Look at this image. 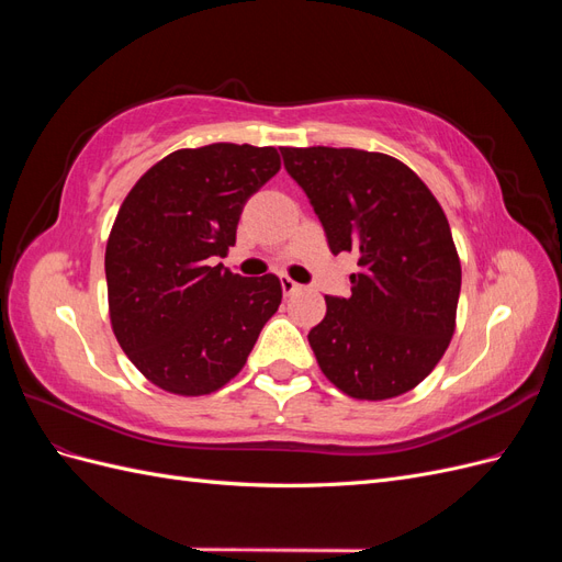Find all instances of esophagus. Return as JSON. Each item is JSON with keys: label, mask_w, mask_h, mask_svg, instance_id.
<instances>
[{"label": "esophagus", "mask_w": 562, "mask_h": 562, "mask_svg": "<svg viewBox=\"0 0 562 562\" xmlns=\"http://www.w3.org/2000/svg\"><path fill=\"white\" fill-rule=\"evenodd\" d=\"M281 288H283L285 295H293V293L302 291V285L297 281H293L291 277H281Z\"/></svg>", "instance_id": "esophagus-1"}]
</instances>
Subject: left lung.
Listing matches in <instances>:
<instances>
[{
  "label": "left lung",
  "mask_w": 562,
  "mask_h": 562,
  "mask_svg": "<svg viewBox=\"0 0 562 562\" xmlns=\"http://www.w3.org/2000/svg\"><path fill=\"white\" fill-rule=\"evenodd\" d=\"M330 250L359 255L351 295H326L310 330L318 368L339 391L384 401L415 389L446 353L462 267L448 217L403 161L351 147H281Z\"/></svg>",
  "instance_id": "8db88e82"
}]
</instances>
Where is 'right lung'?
Segmentation results:
<instances>
[{
    "label": "right lung",
    "instance_id": "right-lung-1",
    "mask_svg": "<svg viewBox=\"0 0 562 562\" xmlns=\"http://www.w3.org/2000/svg\"><path fill=\"white\" fill-rule=\"evenodd\" d=\"M279 168L274 147L178 149L119 209L105 250L112 330L159 389L203 396L225 386L277 314L279 277L246 279L213 260L234 246L246 201Z\"/></svg>",
    "mask_w": 562,
    "mask_h": 562
}]
</instances>
